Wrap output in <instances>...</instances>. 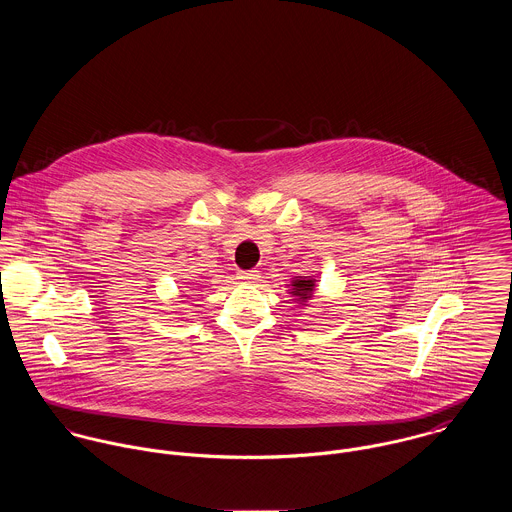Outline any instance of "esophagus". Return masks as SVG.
Masks as SVG:
<instances>
[{"instance_id":"obj_1","label":"esophagus","mask_w":512,"mask_h":512,"mask_svg":"<svg viewBox=\"0 0 512 512\" xmlns=\"http://www.w3.org/2000/svg\"><path fill=\"white\" fill-rule=\"evenodd\" d=\"M237 279H241L243 283H257L261 279L259 271H239Z\"/></svg>"}]
</instances>
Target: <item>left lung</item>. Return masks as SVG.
Listing matches in <instances>:
<instances>
[{
	"mask_svg": "<svg viewBox=\"0 0 512 512\" xmlns=\"http://www.w3.org/2000/svg\"><path fill=\"white\" fill-rule=\"evenodd\" d=\"M290 292L294 296V302L298 304H308V300L312 298L314 294V288H316V279L312 277H294L290 281Z\"/></svg>",
	"mask_w": 512,
	"mask_h": 512,
	"instance_id": "obj_1",
	"label": "left lung"
}]
</instances>
